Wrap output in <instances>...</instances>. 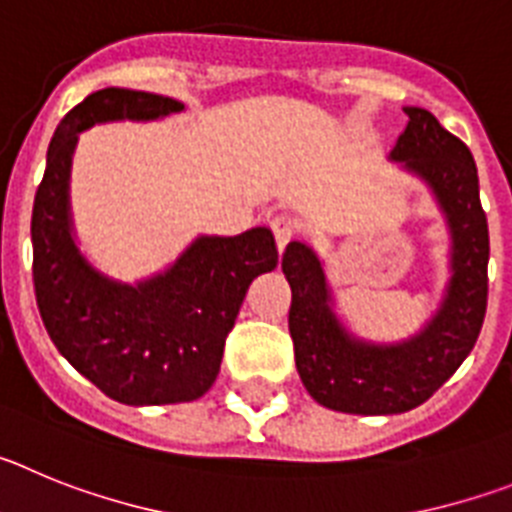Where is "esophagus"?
<instances>
[{
    "instance_id": "esophagus-1",
    "label": "esophagus",
    "mask_w": 512,
    "mask_h": 512,
    "mask_svg": "<svg viewBox=\"0 0 512 512\" xmlns=\"http://www.w3.org/2000/svg\"><path fill=\"white\" fill-rule=\"evenodd\" d=\"M271 233L277 238L279 251H284L289 241H292V235H295V217L287 215V212H277V215L271 217Z\"/></svg>"
}]
</instances>
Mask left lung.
<instances>
[{"label":"left lung","mask_w":512,"mask_h":512,"mask_svg":"<svg viewBox=\"0 0 512 512\" xmlns=\"http://www.w3.org/2000/svg\"><path fill=\"white\" fill-rule=\"evenodd\" d=\"M408 128L390 161L418 176L449 230V282L431 320L405 341L356 336L315 248L292 241L282 271L292 287L289 333L305 390L323 408L351 415H395L423 405L467 359L487 310L490 233L469 148L423 107H405Z\"/></svg>","instance_id":"1"}]
</instances>
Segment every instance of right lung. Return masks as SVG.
Listing matches in <instances>:
<instances>
[{"instance_id":"1","label":"right lung","mask_w":512,"mask_h":512,"mask_svg":"<svg viewBox=\"0 0 512 512\" xmlns=\"http://www.w3.org/2000/svg\"><path fill=\"white\" fill-rule=\"evenodd\" d=\"M171 97L99 89L53 133L33 205V282L40 318L61 356L122 405H174L205 395L220 372L248 284L277 266L269 228L200 235L164 271L120 282L81 253L71 217V158L79 133L102 122L161 120Z\"/></svg>"}]
</instances>
